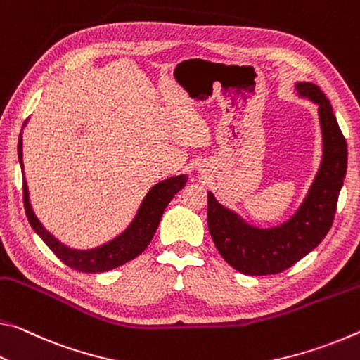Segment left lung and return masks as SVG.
<instances>
[{"mask_svg":"<svg viewBox=\"0 0 360 360\" xmlns=\"http://www.w3.org/2000/svg\"><path fill=\"white\" fill-rule=\"evenodd\" d=\"M302 97L317 103L323 153L321 167L304 201L279 226L257 228L207 193V225L217 250L239 273L278 274L316 249L332 228L338 194L347 167V146L326 94L313 82L295 86Z\"/></svg>","mask_w":360,"mask_h":360,"instance_id":"1","label":"left lung"}]
</instances>
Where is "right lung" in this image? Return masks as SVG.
<instances>
[{"label":"right lung","mask_w":360,"mask_h":360,"mask_svg":"<svg viewBox=\"0 0 360 360\" xmlns=\"http://www.w3.org/2000/svg\"><path fill=\"white\" fill-rule=\"evenodd\" d=\"M27 124V121H25ZM23 124V126H25ZM22 137V135H20ZM17 153H19V161L22 164V139H19L17 145ZM186 175L170 176L167 180H162L156 184L143 198V202L140 204L137 215L132 220L124 231L120 236H116L110 243L96 247L89 250H76L70 249L52 236L46 228L41 225V221L37 219L32 209L30 198H28L27 181L23 180V207H25L27 219L30 221L32 228L37 231L41 239L44 240L46 245L67 264L81 273H105V271L115 269L117 266L134 260L143 252L148 244L151 243L153 236H155L159 221L164 214V209L167 207L172 198L179 193L181 188L186 185Z\"/></svg>","instance_id":"obj_1"}]
</instances>
